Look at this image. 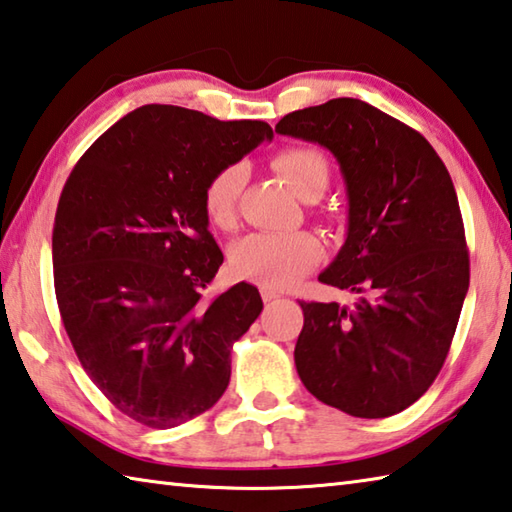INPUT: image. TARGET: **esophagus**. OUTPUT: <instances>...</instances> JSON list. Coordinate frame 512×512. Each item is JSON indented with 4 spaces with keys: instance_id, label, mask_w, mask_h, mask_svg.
<instances>
[{
    "instance_id": "esophagus-1",
    "label": "esophagus",
    "mask_w": 512,
    "mask_h": 512,
    "mask_svg": "<svg viewBox=\"0 0 512 512\" xmlns=\"http://www.w3.org/2000/svg\"><path fill=\"white\" fill-rule=\"evenodd\" d=\"M277 297H280V295H277L275 291H271V288H266V286H262V300H264L266 304H271V302H275V300H277Z\"/></svg>"
}]
</instances>
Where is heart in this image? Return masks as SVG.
Returning <instances> with one entry per match:
<instances>
[{
    "instance_id": "b5f03b06",
    "label": "heart",
    "mask_w": 512,
    "mask_h": 512,
    "mask_svg": "<svg viewBox=\"0 0 512 512\" xmlns=\"http://www.w3.org/2000/svg\"><path fill=\"white\" fill-rule=\"evenodd\" d=\"M275 172L302 201L322 197L329 185V163L313 147H288L273 159ZM248 179L244 163H228L210 176L203 190V208L212 226L230 230ZM322 246L311 232H253L230 250V268L237 277L266 288H286L320 262Z\"/></svg>"
}]
</instances>
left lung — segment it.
Segmentation results:
<instances>
[{"label": "left lung", "instance_id": "obj_1", "mask_svg": "<svg viewBox=\"0 0 512 512\" xmlns=\"http://www.w3.org/2000/svg\"><path fill=\"white\" fill-rule=\"evenodd\" d=\"M275 132L336 156L347 239L318 280L360 295L351 306L300 302L297 374L351 416L403 412L439 376L470 284L450 174L416 129L358 98L297 109Z\"/></svg>", "mask_w": 512, "mask_h": 512}]
</instances>
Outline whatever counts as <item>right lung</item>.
Instances as JSON below:
<instances>
[{
	"mask_svg": "<svg viewBox=\"0 0 512 512\" xmlns=\"http://www.w3.org/2000/svg\"><path fill=\"white\" fill-rule=\"evenodd\" d=\"M273 129L174 105H143L82 154L60 194L53 282L87 376L125 416L154 430L215 405L230 351L262 313L253 284L201 291L224 264L203 190Z\"/></svg>",
	"mask_w": 512,
	"mask_h": 512,
	"instance_id": "obj_1",
	"label": "right lung"
}]
</instances>
